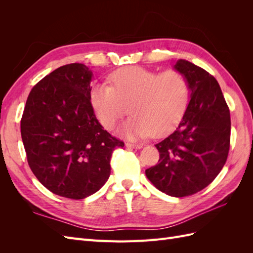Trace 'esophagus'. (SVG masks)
Masks as SVG:
<instances>
[{
  "label": "esophagus",
  "mask_w": 253,
  "mask_h": 253,
  "mask_svg": "<svg viewBox=\"0 0 253 253\" xmlns=\"http://www.w3.org/2000/svg\"><path fill=\"white\" fill-rule=\"evenodd\" d=\"M126 148H132V149H140L142 145L139 143H132V142H126Z\"/></svg>",
  "instance_id": "1"
}]
</instances>
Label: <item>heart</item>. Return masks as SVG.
<instances>
[{"label": "heart", "mask_w": 253, "mask_h": 253, "mask_svg": "<svg viewBox=\"0 0 253 253\" xmlns=\"http://www.w3.org/2000/svg\"><path fill=\"white\" fill-rule=\"evenodd\" d=\"M106 83L94 84L91 105L101 125L112 128L127 113L133 116L122 126L128 137L164 136L179 124L189 101V84L176 70L157 73L140 66L118 70Z\"/></svg>", "instance_id": "heart-1"}]
</instances>
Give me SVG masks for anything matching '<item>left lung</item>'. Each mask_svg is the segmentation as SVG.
<instances>
[{
    "instance_id": "obj_1",
    "label": "left lung",
    "mask_w": 253,
    "mask_h": 253,
    "mask_svg": "<svg viewBox=\"0 0 253 253\" xmlns=\"http://www.w3.org/2000/svg\"><path fill=\"white\" fill-rule=\"evenodd\" d=\"M191 99L178 127L156 143L158 164L145 170L162 192L185 197L200 192L223 169L230 148V111L216 79L204 68L178 60Z\"/></svg>"
}]
</instances>
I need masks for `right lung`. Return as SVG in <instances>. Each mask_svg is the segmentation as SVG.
Listing matches in <instances>:
<instances>
[{
    "label": "right lung",
    "mask_w": 253,
    "mask_h": 253,
    "mask_svg": "<svg viewBox=\"0 0 253 253\" xmlns=\"http://www.w3.org/2000/svg\"><path fill=\"white\" fill-rule=\"evenodd\" d=\"M91 72L82 63L61 66L30 90L21 119L27 162L53 194L82 200L111 174V157L124 141L97 120L90 93Z\"/></svg>",
    "instance_id": "add662e5"
}]
</instances>
